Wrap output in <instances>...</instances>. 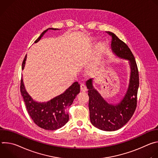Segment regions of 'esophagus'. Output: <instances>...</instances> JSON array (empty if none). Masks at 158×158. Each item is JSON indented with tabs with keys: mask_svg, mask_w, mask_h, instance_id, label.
<instances>
[{
	"mask_svg": "<svg viewBox=\"0 0 158 158\" xmlns=\"http://www.w3.org/2000/svg\"><path fill=\"white\" fill-rule=\"evenodd\" d=\"M80 88H81V91L83 92H85L87 91V87L85 85L84 83H81L80 85Z\"/></svg>",
	"mask_w": 158,
	"mask_h": 158,
	"instance_id": "obj_1",
	"label": "esophagus"
}]
</instances>
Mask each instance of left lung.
Segmentation results:
<instances>
[{"mask_svg":"<svg viewBox=\"0 0 158 158\" xmlns=\"http://www.w3.org/2000/svg\"><path fill=\"white\" fill-rule=\"evenodd\" d=\"M111 36V48L118 57L129 61L131 77L129 87L123 100L116 105L108 104L93 87V79L87 81L90 121L96 127L105 131H113L121 128L131 118L137 106V96L139 85L137 64L131 51L114 33Z\"/></svg>","mask_w":158,"mask_h":158,"instance_id":"8db88e82","label":"left lung"}]
</instances>
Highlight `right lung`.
<instances>
[{"mask_svg":"<svg viewBox=\"0 0 158 158\" xmlns=\"http://www.w3.org/2000/svg\"><path fill=\"white\" fill-rule=\"evenodd\" d=\"M48 29L44 31L34 42H37ZM26 57L27 56L22 62V69L24 67ZM20 89L28 113L34 123L42 129L54 131L60 128L68 122L69 117L66 109L73 104L76 96L80 92V85L77 82H74L63 94L47 102L34 101L26 91L22 79H21Z\"/></svg>","mask_w":158,"mask_h":158,"instance_id":"1","label":"right lung"}]
</instances>
